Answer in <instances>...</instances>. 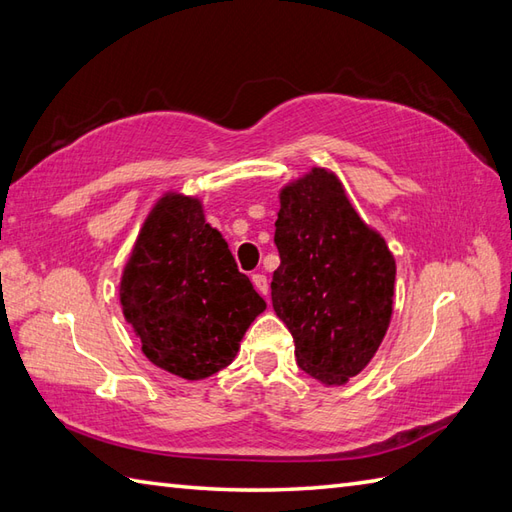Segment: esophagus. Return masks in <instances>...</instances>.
<instances>
[{"mask_svg": "<svg viewBox=\"0 0 512 512\" xmlns=\"http://www.w3.org/2000/svg\"><path fill=\"white\" fill-rule=\"evenodd\" d=\"M253 279V285H255V290L259 292V294H268V279H266V275H261V272H255V275L251 277Z\"/></svg>", "mask_w": 512, "mask_h": 512, "instance_id": "34e87169", "label": "esophagus"}]
</instances>
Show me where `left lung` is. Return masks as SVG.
I'll list each match as a JSON object with an SVG mask.
<instances>
[{
  "label": "left lung",
  "mask_w": 512,
  "mask_h": 512,
  "mask_svg": "<svg viewBox=\"0 0 512 512\" xmlns=\"http://www.w3.org/2000/svg\"><path fill=\"white\" fill-rule=\"evenodd\" d=\"M275 244L272 307L294 338L296 362L327 386L347 384L386 336L395 257L323 168L281 189Z\"/></svg>",
  "instance_id": "1"
}]
</instances>
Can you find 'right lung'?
<instances>
[{
  "instance_id": "1",
  "label": "right lung",
  "mask_w": 512,
  "mask_h": 512,
  "mask_svg": "<svg viewBox=\"0 0 512 512\" xmlns=\"http://www.w3.org/2000/svg\"><path fill=\"white\" fill-rule=\"evenodd\" d=\"M120 301L146 358L192 382L229 366L266 310L220 231L205 222L200 200L181 194H165L146 218Z\"/></svg>"
}]
</instances>
